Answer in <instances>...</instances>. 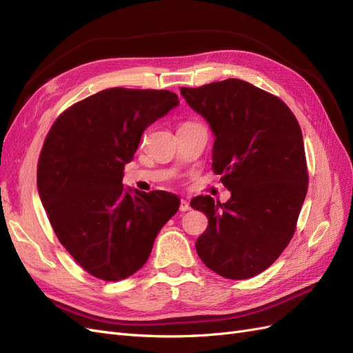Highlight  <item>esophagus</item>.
Returning <instances> with one entry per match:
<instances>
[{
	"mask_svg": "<svg viewBox=\"0 0 353 353\" xmlns=\"http://www.w3.org/2000/svg\"><path fill=\"white\" fill-rule=\"evenodd\" d=\"M191 208H190V203L187 201V200H181V203H179V210L181 212H187V210H190Z\"/></svg>",
	"mask_w": 353,
	"mask_h": 353,
	"instance_id": "obj_1",
	"label": "esophagus"
}]
</instances>
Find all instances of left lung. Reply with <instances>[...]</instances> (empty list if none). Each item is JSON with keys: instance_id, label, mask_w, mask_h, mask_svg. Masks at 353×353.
Instances as JSON below:
<instances>
[{"instance_id": "8db88e82", "label": "left lung", "mask_w": 353, "mask_h": 353, "mask_svg": "<svg viewBox=\"0 0 353 353\" xmlns=\"http://www.w3.org/2000/svg\"><path fill=\"white\" fill-rule=\"evenodd\" d=\"M181 94L210 123L212 169L231 191L227 203L191 200L209 219L197 254L221 276L252 279L279 259L296 231L309 181L302 130L281 99L241 79L181 87Z\"/></svg>"}]
</instances>
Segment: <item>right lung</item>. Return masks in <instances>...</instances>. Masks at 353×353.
Wrapping results in <instances>:
<instances>
[{
	"mask_svg": "<svg viewBox=\"0 0 353 353\" xmlns=\"http://www.w3.org/2000/svg\"><path fill=\"white\" fill-rule=\"evenodd\" d=\"M179 104L168 90L108 88L70 105L41 148L37 183L59 241L95 279L119 281L147 262L179 199L122 184L148 125Z\"/></svg>",
	"mask_w": 353,
	"mask_h": 353,
	"instance_id": "1",
	"label": "right lung"
}]
</instances>
